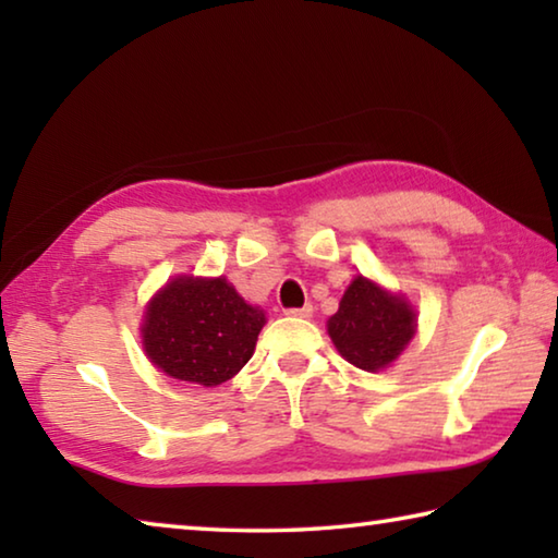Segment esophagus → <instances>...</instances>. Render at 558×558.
Segmentation results:
<instances>
[{
    "label": "esophagus",
    "instance_id": "34e87169",
    "mask_svg": "<svg viewBox=\"0 0 558 558\" xmlns=\"http://www.w3.org/2000/svg\"><path fill=\"white\" fill-rule=\"evenodd\" d=\"M288 315H290V317H302V319H305V317H310V315H313V305H302V307H292V310H288Z\"/></svg>",
    "mask_w": 558,
    "mask_h": 558
}]
</instances>
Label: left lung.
Returning a JSON list of instances; mask_svg holds the SVG:
<instances>
[{"instance_id": "left-lung-1", "label": "left lung", "mask_w": 558, "mask_h": 558, "mask_svg": "<svg viewBox=\"0 0 558 558\" xmlns=\"http://www.w3.org/2000/svg\"><path fill=\"white\" fill-rule=\"evenodd\" d=\"M327 332L349 364L364 372H379L411 342L415 313L403 298L359 276L347 288L337 313L329 317Z\"/></svg>"}]
</instances>
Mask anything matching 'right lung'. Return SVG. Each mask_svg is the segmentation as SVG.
<instances>
[{
  "mask_svg": "<svg viewBox=\"0 0 558 558\" xmlns=\"http://www.w3.org/2000/svg\"><path fill=\"white\" fill-rule=\"evenodd\" d=\"M263 325L266 315L226 278H177L149 302L143 344L174 379L219 386L253 356Z\"/></svg>",
  "mask_w": 558,
  "mask_h": 558,
  "instance_id": "right-lung-1",
  "label": "right lung"
}]
</instances>
